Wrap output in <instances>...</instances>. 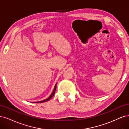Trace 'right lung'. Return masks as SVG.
<instances>
[{"instance_id":"add662e5","label":"right lung","mask_w":129,"mask_h":129,"mask_svg":"<svg viewBox=\"0 0 129 129\" xmlns=\"http://www.w3.org/2000/svg\"><path fill=\"white\" fill-rule=\"evenodd\" d=\"M56 85H57V84L55 85V87H54V89H53V90L52 93H51V94L50 95L49 98H47V99H46L44 100H43V101H39V102H35V103H42V102H47V101H48L50 100V99H51L53 96L54 94H55V91H56V86H57ZM34 103H35V102H34Z\"/></svg>"}]
</instances>
